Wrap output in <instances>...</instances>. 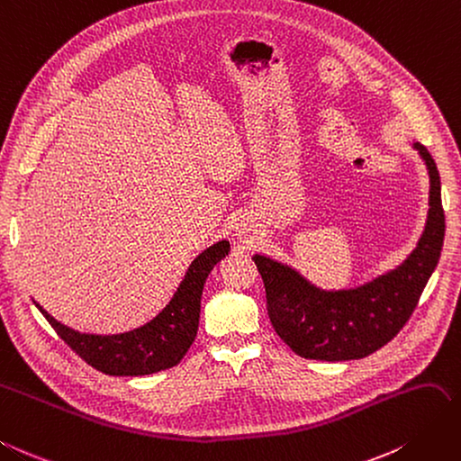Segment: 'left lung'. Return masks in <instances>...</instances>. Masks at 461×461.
I'll list each match as a JSON object with an SVG mask.
<instances>
[{
	"label": "left lung",
	"mask_w": 461,
	"mask_h": 461,
	"mask_svg": "<svg viewBox=\"0 0 461 461\" xmlns=\"http://www.w3.org/2000/svg\"><path fill=\"white\" fill-rule=\"evenodd\" d=\"M411 145L429 172V213L417 246L400 266L357 287L321 289L285 261L252 256L266 285L271 326L296 355L330 363L368 357L413 314L438 266L446 222L437 163L425 145Z\"/></svg>",
	"instance_id": "8db88e82"
}]
</instances>
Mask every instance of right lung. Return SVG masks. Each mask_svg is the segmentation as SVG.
<instances>
[{
    "instance_id": "1",
    "label": "right lung",
    "mask_w": 461,
    "mask_h": 461,
    "mask_svg": "<svg viewBox=\"0 0 461 461\" xmlns=\"http://www.w3.org/2000/svg\"><path fill=\"white\" fill-rule=\"evenodd\" d=\"M229 240H219L194 258L180 285L160 312L143 326L122 333H83L34 306L50 321L61 339L86 365L108 376H145L176 366L197 335L203 285L219 261L229 256Z\"/></svg>"
}]
</instances>
